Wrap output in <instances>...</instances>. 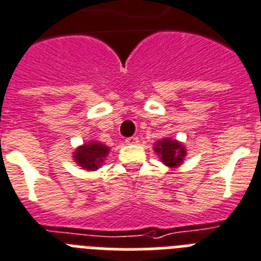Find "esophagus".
Returning a JSON list of instances; mask_svg holds the SVG:
<instances>
[{
	"instance_id": "obj_1",
	"label": "esophagus",
	"mask_w": 261,
	"mask_h": 261,
	"mask_svg": "<svg viewBox=\"0 0 261 261\" xmlns=\"http://www.w3.org/2000/svg\"><path fill=\"white\" fill-rule=\"evenodd\" d=\"M124 142H126L127 144H137L138 142H139V138H138V137H130V138H127V139L124 140Z\"/></svg>"
}]
</instances>
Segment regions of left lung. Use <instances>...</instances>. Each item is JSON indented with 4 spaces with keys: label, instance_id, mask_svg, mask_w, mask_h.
<instances>
[{
    "label": "left lung",
    "instance_id": "8db88e82",
    "mask_svg": "<svg viewBox=\"0 0 261 261\" xmlns=\"http://www.w3.org/2000/svg\"><path fill=\"white\" fill-rule=\"evenodd\" d=\"M155 151L160 155L162 162L168 167H177L182 163L185 156V148L178 142L171 139H163L158 142Z\"/></svg>",
    "mask_w": 261,
    "mask_h": 261
}]
</instances>
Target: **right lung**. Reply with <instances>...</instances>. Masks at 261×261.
<instances>
[{
	"mask_svg": "<svg viewBox=\"0 0 261 261\" xmlns=\"http://www.w3.org/2000/svg\"><path fill=\"white\" fill-rule=\"evenodd\" d=\"M109 153V147L98 143V142H92V143L84 144L83 147L77 149L74 152V160L80 167H83L87 171H94L102 164L103 159Z\"/></svg>",
	"mask_w": 261,
	"mask_h": 261,
	"instance_id": "1",
	"label": "right lung"
}]
</instances>
